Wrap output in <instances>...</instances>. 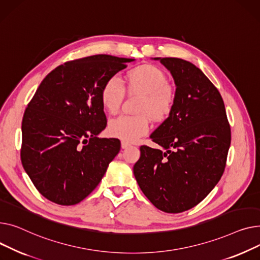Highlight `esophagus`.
Instances as JSON below:
<instances>
[{"mask_svg": "<svg viewBox=\"0 0 260 260\" xmlns=\"http://www.w3.org/2000/svg\"><path fill=\"white\" fill-rule=\"evenodd\" d=\"M131 145L129 144V143H127V142H125V141H121V148L123 149H127V148H129Z\"/></svg>", "mask_w": 260, "mask_h": 260, "instance_id": "esophagus-1", "label": "esophagus"}]
</instances>
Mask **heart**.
<instances>
[{
  "mask_svg": "<svg viewBox=\"0 0 260 260\" xmlns=\"http://www.w3.org/2000/svg\"><path fill=\"white\" fill-rule=\"evenodd\" d=\"M130 94L142 95L137 112L140 114H121L108 124L111 136L125 142H136L150 129L149 116L161 119L170 113L174 103V93L164 71L152 65H143L130 70L125 78ZM125 89L117 76L107 80L101 91V101L109 113L118 111L124 100Z\"/></svg>",
  "mask_w": 260,
  "mask_h": 260,
  "instance_id": "b5f03b06",
  "label": "heart"
}]
</instances>
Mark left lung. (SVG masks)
Returning <instances> with one entry per match:
<instances>
[{
	"instance_id": "8db88e82",
	"label": "left lung",
	"mask_w": 260,
	"mask_h": 260,
	"mask_svg": "<svg viewBox=\"0 0 260 260\" xmlns=\"http://www.w3.org/2000/svg\"><path fill=\"white\" fill-rule=\"evenodd\" d=\"M170 71L175 95L169 116L150 135L161 149L141 147L133 173L157 209L180 213L200 204L219 181L231 129L216 87L194 64L154 57Z\"/></svg>"
}]
</instances>
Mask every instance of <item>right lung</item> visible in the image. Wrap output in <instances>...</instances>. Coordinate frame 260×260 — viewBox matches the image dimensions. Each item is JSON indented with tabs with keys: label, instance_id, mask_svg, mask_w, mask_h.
Masks as SVG:
<instances>
[{
	"label": "right lung",
	"instance_id": "add662e5",
	"mask_svg": "<svg viewBox=\"0 0 260 260\" xmlns=\"http://www.w3.org/2000/svg\"><path fill=\"white\" fill-rule=\"evenodd\" d=\"M133 60L98 54L67 62L46 76L28 104L22 121V165L50 202H82L117 155V139L98 137L107 125L101 91Z\"/></svg>",
	"mask_w": 260,
	"mask_h": 260
}]
</instances>
